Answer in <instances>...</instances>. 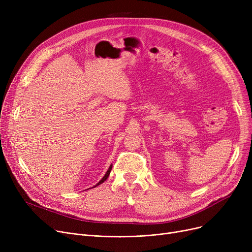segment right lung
I'll use <instances>...</instances> for the list:
<instances>
[{
    "instance_id": "1",
    "label": "right lung",
    "mask_w": 252,
    "mask_h": 252,
    "mask_svg": "<svg viewBox=\"0 0 252 252\" xmlns=\"http://www.w3.org/2000/svg\"><path fill=\"white\" fill-rule=\"evenodd\" d=\"M111 169H112V165H110V166H109V168H108V170H107V173H106V174H105V176L103 177V179H102V180H101V181H100V182H99V183H98V184L96 185V186H98V185H100V184L104 183V181H106V180H107V178L109 177V174H110V171H111ZM96 186H95V187H96Z\"/></svg>"
}]
</instances>
